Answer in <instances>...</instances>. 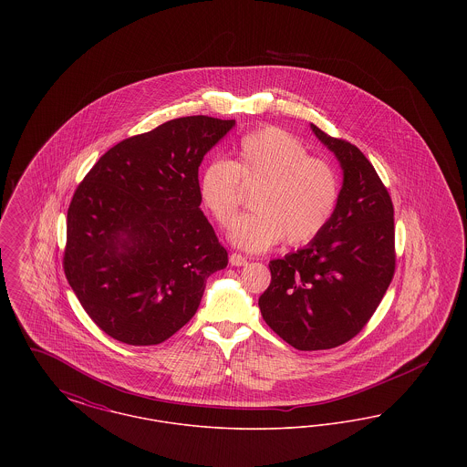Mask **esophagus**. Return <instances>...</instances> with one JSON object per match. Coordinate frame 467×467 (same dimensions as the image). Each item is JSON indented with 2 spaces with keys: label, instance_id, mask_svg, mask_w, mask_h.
Instances as JSON below:
<instances>
[{
  "label": "esophagus",
  "instance_id": "34e87169",
  "mask_svg": "<svg viewBox=\"0 0 467 467\" xmlns=\"http://www.w3.org/2000/svg\"><path fill=\"white\" fill-rule=\"evenodd\" d=\"M229 263H231V266H246V257L242 255V254H236V252H233L231 255H229Z\"/></svg>",
  "mask_w": 467,
  "mask_h": 467
}]
</instances>
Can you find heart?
Masks as SVG:
<instances>
[{"label": "heart", "instance_id": "b5f03b06", "mask_svg": "<svg viewBox=\"0 0 467 467\" xmlns=\"http://www.w3.org/2000/svg\"><path fill=\"white\" fill-rule=\"evenodd\" d=\"M242 185L255 189L254 212L233 223L231 242L248 252H263L282 242H313L336 213L339 177L333 164L313 157L292 134L261 128L244 134L234 159H213L200 175V198L215 223L227 227L240 202Z\"/></svg>", "mask_w": 467, "mask_h": 467}]
</instances>
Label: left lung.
I'll return each mask as SVG.
<instances>
[{"instance_id": "obj_1", "label": "left lung", "mask_w": 467, "mask_h": 467, "mask_svg": "<svg viewBox=\"0 0 467 467\" xmlns=\"http://www.w3.org/2000/svg\"><path fill=\"white\" fill-rule=\"evenodd\" d=\"M315 136L343 170L329 225L305 248L269 263L259 297L267 326L297 350H329L364 329L396 271L394 206L373 164L356 145L315 124Z\"/></svg>"}]
</instances>
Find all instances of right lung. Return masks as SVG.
Masks as SVG:
<instances>
[{"label": "right lung", "instance_id": "obj_1", "mask_svg": "<svg viewBox=\"0 0 467 467\" xmlns=\"http://www.w3.org/2000/svg\"><path fill=\"white\" fill-rule=\"evenodd\" d=\"M234 120L180 117L111 147L77 187L63 267L92 322L147 347L200 308L206 278L227 252L202 215L198 170Z\"/></svg>", "mask_w": 467, "mask_h": 467}]
</instances>
